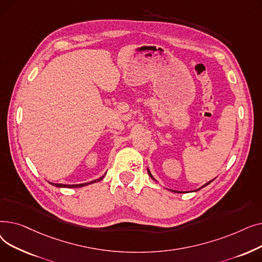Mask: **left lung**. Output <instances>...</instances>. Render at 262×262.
<instances>
[{
    "mask_svg": "<svg viewBox=\"0 0 262 262\" xmlns=\"http://www.w3.org/2000/svg\"><path fill=\"white\" fill-rule=\"evenodd\" d=\"M148 174H149V176H150V178H152V180H153V181H155V182H156V180H155V178H154V177H153V176H152V174H150V173H149V171H148ZM211 182H212V181H210V182H209V183H207V184H206V185H204V186H203V187H201V188H200V189H202V188H204V187H206V186H207V185H209V184H210V183H211ZM200 189H199V190H200ZM172 191H173V190H172ZM174 192H178V191H174ZM178 193H180V192H178Z\"/></svg>",
    "mask_w": 262,
    "mask_h": 262,
    "instance_id": "obj_1",
    "label": "left lung"
}]
</instances>
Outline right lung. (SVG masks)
<instances>
[{
  "mask_svg": "<svg viewBox=\"0 0 262 262\" xmlns=\"http://www.w3.org/2000/svg\"><path fill=\"white\" fill-rule=\"evenodd\" d=\"M103 177H104V176H103ZM103 177H100V178H98V180L92 181V182H90V183L79 184V185H62V184H52V185L55 186V187H63V188H79V187H84V186L89 185V184H93V183H96V182H100V181L103 180Z\"/></svg>",
  "mask_w": 262,
  "mask_h": 262,
  "instance_id": "add662e5",
  "label": "right lung"
}]
</instances>
